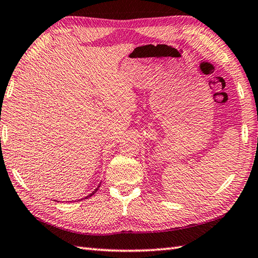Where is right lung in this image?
I'll return each instance as SVG.
<instances>
[{
  "instance_id": "right-lung-1",
  "label": "right lung",
  "mask_w": 258,
  "mask_h": 258,
  "mask_svg": "<svg viewBox=\"0 0 258 258\" xmlns=\"http://www.w3.org/2000/svg\"><path fill=\"white\" fill-rule=\"evenodd\" d=\"M98 188H99V186H98ZM98 188H97V189H95V190L93 191V192H92V194H90L89 196H87V197H86V199H87V198H89V197H92L93 195H95V194H96V191H97V190H98Z\"/></svg>"
}]
</instances>
